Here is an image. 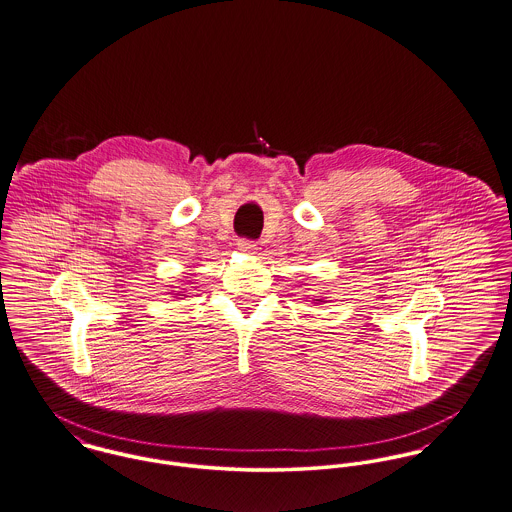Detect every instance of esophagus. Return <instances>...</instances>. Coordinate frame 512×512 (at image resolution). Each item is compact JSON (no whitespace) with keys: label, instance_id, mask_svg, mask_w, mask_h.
I'll list each match as a JSON object with an SVG mask.
<instances>
[{"label":"esophagus","instance_id":"34e87169","mask_svg":"<svg viewBox=\"0 0 512 512\" xmlns=\"http://www.w3.org/2000/svg\"><path fill=\"white\" fill-rule=\"evenodd\" d=\"M237 249L245 251V253H255L257 251V243L253 239L241 237V239H237Z\"/></svg>","mask_w":512,"mask_h":512}]
</instances>
